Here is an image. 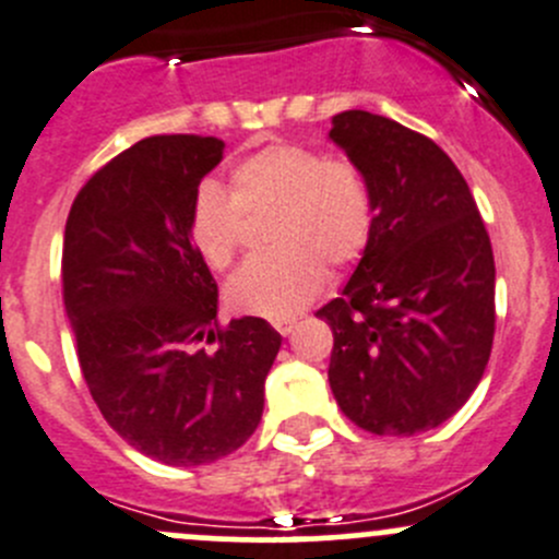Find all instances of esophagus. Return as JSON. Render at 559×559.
Segmentation results:
<instances>
[{
  "instance_id": "1",
  "label": "esophagus",
  "mask_w": 559,
  "mask_h": 559,
  "mask_svg": "<svg viewBox=\"0 0 559 559\" xmlns=\"http://www.w3.org/2000/svg\"><path fill=\"white\" fill-rule=\"evenodd\" d=\"M273 328L278 330L281 335H289L292 330L297 328V319L295 317H278V319H273Z\"/></svg>"
}]
</instances>
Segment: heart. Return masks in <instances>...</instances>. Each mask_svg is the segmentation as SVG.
I'll list each match as a JSON object with an SVG mask.
<instances>
[{"mask_svg": "<svg viewBox=\"0 0 559 559\" xmlns=\"http://www.w3.org/2000/svg\"><path fill=\"white\" fill-rule=\"evenodd\" d=\"M267 215V248L248 259L226 286L231 308L286 317L324 281V264L352 267L377 229V202L366 171L306 144H270L229 171V191L204 180L188 210V237L213 270L240 253L246 215Z\"/></svg>", "mask_w": 559, "mask_h": 559, "instance_id": "obj_1", "label": "heart"}]
</instances>
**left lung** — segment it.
<instances>
[{
    "label": "left lung",
    "instance_id": "obj_1",
    "mask_svg": "<svg viewBox=\"0 0 559 559\" xmlns=\"http://www.w3.org/2000/svg\"><path fill=\"white\" fill-rule=\"evenodd\" d=\"M366 171L377 229L341 297L330 388L368 435L412 437L456 415L495 344V253L467 180L429 135L379 114L341 111L330 130Z\"/></svg>",
    "mask_w": 559,
    "mask_h": 559
}]
</instances>
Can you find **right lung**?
Listing matches in <instances>:
<instances>
[{
    "label": "right lung",
    "instance_id": "right-lung-1",
    "mask_svg": "<svg viewBox=\"0 0 559 559\" xmlns=\"http://www.w3.org/2000/svg\"><path fill=\"white\" fill-rule=\"evenodd\" d=\"M215 135H150L95 171L73 199L62 300L81 373L106 424L155 462H218L264 409L281 335L259 317L218 322V284L188 237Z\"/></svg>",
    "mask_w": 559,
    "mask_h": 559
}]
</instances>
